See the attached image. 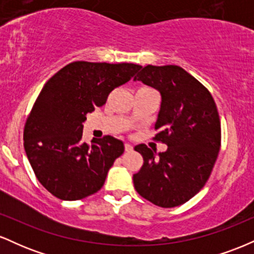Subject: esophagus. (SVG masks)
Here are the masks:
<instances>
[{
    "label": "esophagus",
    "instance_id": "esophagus-1",
    "mask_svg": "<svg viewBox=\"0 0 254 254\" xmlns=\"http://www.w3.org/2000/svg\"><path fill=\"white\" fill-rule=\"evenodd\" d=\"M124 149H125V151H127V153H130V151H132V145L131 144H129V143H125L124 144Z\"/></svg>",
    "mask_w": 254,
    "mask_h": 254
}]
</instances>
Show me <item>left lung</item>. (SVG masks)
<instances>
[{
  "instance_id": "1",
  "label": "left lung",
  "mask_w": 254,
  "mask_h": 254,
  "mask_svg": "<svg viewBox=\"0 0 254 254\" xmlns=\"http://www.w3.org/2000/svg\"><path fill=\"white\" fill-rule=\"evenodd\" d=\"M161 94L154 139L167 150L153 151L145 144L135 150L143 166L133 174L142 197L161 208L182 205L208 182L221 147V122L210 92L178 65H147L135 76Z\"/></svg>"
}]
</instances>
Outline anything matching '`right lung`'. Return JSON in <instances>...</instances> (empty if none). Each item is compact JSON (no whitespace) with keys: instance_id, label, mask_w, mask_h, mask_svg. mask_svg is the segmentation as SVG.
I'll return each mask as SVG.
<instances>
[{"instance_id":"add662e5","label":"right lung","mask_w":254,"mask_h":254,"mask_svg":"<svg viewBox=\"0 0 254 254\" xmlns=\"http://www.w3.org/2000/svg\"><path fill=\"white\" fill-rule=\"evenodd\" d=\"M141 68L77 61L44 84L26 121L24 147L37 179L55 197L77 200L103 188L124 144L112 136L84 143L82 123L87 113L103 106L110 93Z\"/></svg>"}]
</instances>
